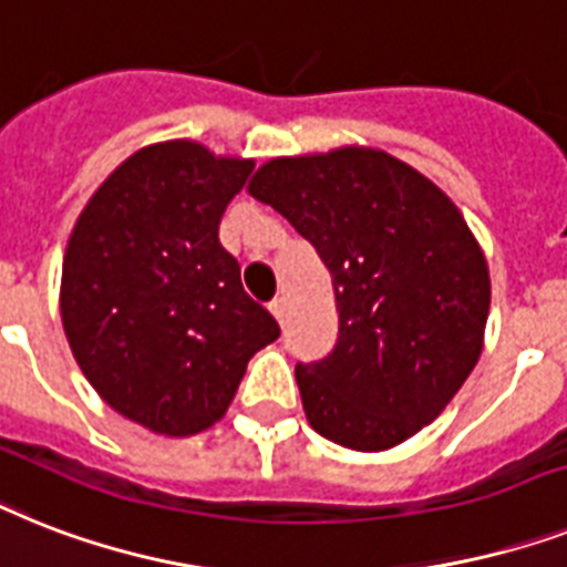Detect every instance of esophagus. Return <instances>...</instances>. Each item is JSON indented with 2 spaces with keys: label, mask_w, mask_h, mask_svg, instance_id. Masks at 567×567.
Segmentation results:
<instances>
[{
  "label": "esophagus",
  "mask_w": 567,
  "mask_h": 567,
  "mask_svg": "<svg viewBox=\"0 0 567 567\" xmlns=\"http://www.w3.org/2000/svg\"><path fill=\"white\" fill-rule=\"evenodd\" d=\"M285 311H288V306H285V299H282V297H276L274 302H270V315H274L276 320L282 323V320H285Z\"/></svg>",
  "instance_id": "1"
}]
</instances>
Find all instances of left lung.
<instances>
[{
    "instance_id": "8db88e82",
    "label": "left lung",
    "mask_w": 567,
    "mask_h": 567,
    "mask_svg": "<svg viewBox=\"0 0 567 567\" xmlns=\"http://www.w3.org/2000/svg\"><path fill=\"white\" fill-rule=\"evenodd\" d=\"M247 192L331 274L338 343L323 361L297 363L311 427L352 451L411 440L481 358L489 268L466 218L425 174L358 145L276 156Z\"/></svg>"
}]
</instances>
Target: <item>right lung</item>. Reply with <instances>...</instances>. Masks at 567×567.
Wrapping results in <instances>:
<instances>
[{"mask_svg":"<svg viewBox=\"0 0 567 567\" xmlns=\"http://www.w3.org/2000/svg\"><path fill=\"white\" fill-rule=\"evenodd\" d=\"M252 172L200 142L127 156L69 236L60 317L104 402L154 434L192 436L227 413L247 361L279 338L218 241Z\"/></svg>","mask_w":567,"mask_h":567,"instance_id":"right-lung-1","label":"right lung"}]
</instances>
